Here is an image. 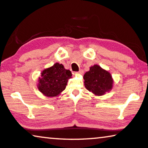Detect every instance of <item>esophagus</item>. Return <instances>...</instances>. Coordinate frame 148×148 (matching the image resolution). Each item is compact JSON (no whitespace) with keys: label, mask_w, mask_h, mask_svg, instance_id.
<instances>
[{"label":"esophagus","mask_w":148,"mask_h":148,"mask_svg":"<svg viewBox=\"0 0 148 148\" xmlns=\"http://www.w3.org/2000/svg\"><path fill=\"white\" fill-rule=\"evenodd\" d=\"M83 73H84V71H83L82 70H80L79 72H76V74H82Z\"/></svg>","instance_id":"1"}]
</instances>
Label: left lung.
Masks as SVG:
<instances>
[{
  "instance_id": "1",
  "label": "left lung",
  "mask_w": 148,
  "mask_h": 148,
  "mask_svg": "<svg viewBox=\"0 0 148 148\" xmlns=\"http://www.w3.org/2000/svg\"><path fill=\"white\" fill-rule=\"evenodd\" d=\"M84 86L96 96H103L113 88V79L109 72L95 64L84 75Z\"/></svg>"
}]
</instances>
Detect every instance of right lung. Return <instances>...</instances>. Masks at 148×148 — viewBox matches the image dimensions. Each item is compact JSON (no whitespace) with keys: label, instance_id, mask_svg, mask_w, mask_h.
I'll return each mask as SVG.
<instances>
[{"label":"right lung","instance_id":"1","mask_svg":"<svg viewBox=\"0 0 148 148\" xmlns=\"http://www.w3.org/2000/svg\"><path fill=\"white\" fill-rule=\"evenodd\" d=\"M71 78L70 70L65 69L62 64L56 63L43 70L39 78L37 88L45 97H57L65 90L68 79Z\"/></svg>","mask_w":148,"mask_h":148}]
</instances>
